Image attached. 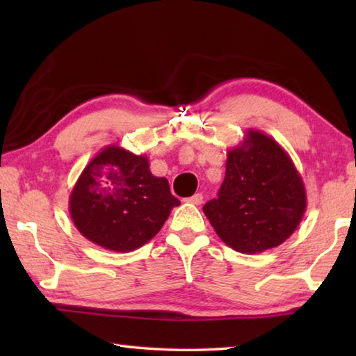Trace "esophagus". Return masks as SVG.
Wrapping results in <instances>:
<instances>
[{
  "label": "esophagus",
  "instance_id": "1",
  "mask_svg": "<svg viewBox=\"0 0 356 356\" xmlns=\"http://www.w3.org/2000/svg\"><path fill=\"white\" fill-rule=\"evenodd\" d=\"M202 195L201 193H196V195H193V196H190V197H186V202H190V204H195V206H200V204L202 202Z\"/></svg>",
  "mask_w": 356,
  "mask_h": 356
}]
</instances>
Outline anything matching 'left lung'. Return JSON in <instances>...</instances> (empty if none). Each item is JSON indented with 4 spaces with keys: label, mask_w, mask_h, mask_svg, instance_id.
I'll return each mask as SVG.
<instances>
[{
    "label": "left lung",
    "mask_w": 356,
    "mask_h": 356,
    "mask_svg": "<svg viewBox=\"0 0 356 356\" xmlns=\"http://www.w3.org/2000/svg\"><path fill=\"white\" fill-rule=\"evenodd\" d=\"M202 212L232 250L256 254L292 236L306 212L303 179L272 136L248 129L227 150L226 176Z\"/></svg>",
    "instance_id": "1"
}]
</instances>
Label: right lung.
<instances>
[{
    "label": "right lung",
    "instance_id": "right-lung-1",
    "mask_svg": "<svg viewBox=\"0 0 356 356\" xmlns=\"http://www.w3.org/2000/svg\"><path fill=\"white\" fill-rule=\"evenodd\" d=\"M179 204L168 180L150 172L146 155L111 144L80 174L70 193L69 212L89 242L129 252L154 238Z\"/></svg>",
    "mask_w": 356,
    "mask_h": 356
}]
</instances>
